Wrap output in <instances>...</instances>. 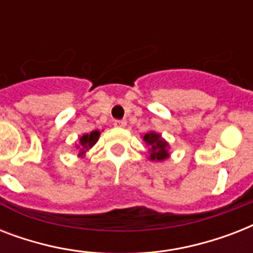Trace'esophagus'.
Segmentation results:
<instances>
[{"mask_svg": "<svg viewBox=\"0 0 253 253\" xmlns=\"http://www.w3.org/2000/svg\"><path fill=\"white\" fill-rule=\"evenodd\" d=\"M127 125L126 121H123V119H118V121H115L114 126L115 127H125Z\"/></svg>", "mask_w": 253, "mask_h": 253, "instance_id": "1", "label": "esophagus"}]
</instances>
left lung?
<instances>
[{"instance_id":"left-lung-1","label":"left lung","mask_w":253,"mask_h":253,"mask_svg":"<svg viewBox=\"0 0 253 253\" xmlns=\"http://www.w3.org/2000/svg\"><path fill=\"white\" fill-rule=\"evenodd\" d=\"M143 140H146V143H148V146H151V160H164V159L168 158V143L166 140H163L162 136L156 132H150V134L144 135Z\"/></svg>"}]
</instances>
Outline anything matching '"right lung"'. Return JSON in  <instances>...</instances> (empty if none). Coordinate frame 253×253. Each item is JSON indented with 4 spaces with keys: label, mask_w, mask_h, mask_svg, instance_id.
<instances>
[{
    "label": "right lung",
    "mask_w": 253,
    "mask_h": 253,
    "mask_svg": "<svg viewBox=\"0 0 253 253\" xmlns=\"http://www.w3.org/2000/svg\"><path fill=\"white\" fill-rule=\"evenodd\" d=\"M99 138V131H91L90 134H85L80 138V144H81V154H84L87 148H90L91 146H94L95 142Z\"/></svg>",
    "instance_id": "1"
}]
</instances>
